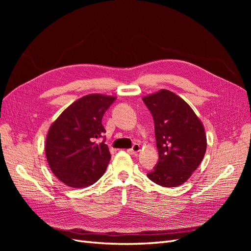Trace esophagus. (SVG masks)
I'll return each instance as SVG.
<instances>
[{
  "instance_id": "1",
  "label": "esophagus",
  "mask_w": 251,
  "mask_h": 251,
  "mask_svg": "<svg viewBox=\"0 0 251 251\" xmlns=\"http://www.w3.org/2000/svg\"><path fill=\"white\" fill-rule=\"evenodd\" d=\"M139 151H140V146H139L138 143H134V144H133V147H132L130 150H127L128 153L132 154V155L137 154Z\"/></svg>"
}]
</instances>
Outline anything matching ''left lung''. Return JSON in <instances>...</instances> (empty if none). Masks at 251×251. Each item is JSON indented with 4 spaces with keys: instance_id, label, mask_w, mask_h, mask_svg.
Here are the masks:
<instances>
[{
    "instance_id": "8db88e82",
    "label": "left lung",
    "mask_w": 251,
    "mask_h": 251,
    "mask_svg": "<svg viewBox=\"0 0 251 251\" xmlns=\"http://www.w3.org/2000/svg\"><path fill=\"white\" fill-rule=\"evenodd\" d=\"M154 119L159 159L147 174L164 187L181 185L192 176L206 151L204 127L193 109L168 90L142 98Z\"/></svg>"
}]
</instances>
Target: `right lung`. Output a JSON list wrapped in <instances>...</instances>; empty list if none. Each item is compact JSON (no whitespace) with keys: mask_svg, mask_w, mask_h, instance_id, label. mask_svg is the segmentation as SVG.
<instances>
[{"mask_svg":"<svg viewBox=\"0 0 251 251\" xmlns=\"http://www.w3.org/2000/svg\"><path fill=\"white\" fill-rule=\"evenodd\" d=\"M116 97L91 94L69 105L52 124L46 139V157L55 177L71 187L92 185L111 160L102 116ZM103 138L100 144L96 139Z\"/></svg>","mask_w":251,"mask_h":251,"instance_id":"1","label":"right lung"}]
</instances>
